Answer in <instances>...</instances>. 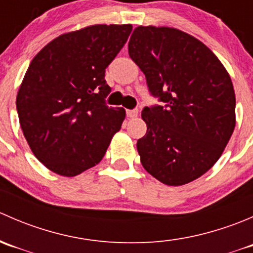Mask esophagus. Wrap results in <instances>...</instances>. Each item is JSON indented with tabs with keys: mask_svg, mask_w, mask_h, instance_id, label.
<instances>
[{
	"mask_svg": "<svg viewBox=\"0 0 253 253\" xmlns=\"http://www.w3.org/2000/svg\"><path fill=\"white\" fill-rule=\"evenodd\" d=\"M126 114L128 119H134V117L138 116V110H127Z\"/></svg>",
	"mask_w": 253,
	"mask_h": 253,
	"instance_id": "1",
	"label": "esophagus"
}]
</instances>
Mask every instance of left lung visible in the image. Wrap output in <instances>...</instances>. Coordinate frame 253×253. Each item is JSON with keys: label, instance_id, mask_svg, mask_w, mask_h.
I'll use <instances>...</instances> for the list:
<instances>
[{"label": "left lung", "instance_id": "left-lung-1", "mask_svg": "<svg viewBox=\"0 0 253 253\" xmlns=\"http://www.w3.org/2000/svg\"><path fill=\"white\" fill-rule=\"evenodd\" d=\"M128 53L150 94L165 103L142 111L147 133L137 149L143 168L168 186L201 177L218 162L235 128L228 71L202 42L175 28L139 25Z\"/></svg>", "mask_w": 253, "mask_h": 253}]
</instances>
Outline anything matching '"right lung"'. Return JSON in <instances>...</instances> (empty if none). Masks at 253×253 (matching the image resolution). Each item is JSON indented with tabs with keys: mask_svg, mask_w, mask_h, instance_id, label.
<instances>
[{
	"mask_svg": "<svg viewBox=\"0 0 253 253\" xmlns=\"http://www.w3.org/2000/svg\"><path fill=\"white\" fill-rule=\"evenodd\" d=\"M131 24H95L60 35L38 52L17 94L33 154L61 176L95 167L126 117L109 108L105 68L126 44Z\"/></svg>",
	"mask_w": 253,
	"mask_h": 253,
	"instance_id": "right-lung-1",
	"label": "right lung"
}]
</instances>
